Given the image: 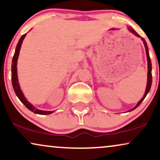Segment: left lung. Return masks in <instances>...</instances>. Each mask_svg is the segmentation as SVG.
<instances>
[{"mask_svg": "<svg viewBox=\"0 0 160 160\" xmlns=\"http://www.w3.org/2000/svg\"><path fill=\"white\" fill-rule=\"evenodd\" d=\"M128 30H130V31L132 32V34H134L135 36L138 37V38H141V40L143 41V44H144V47H145V49H146V58H147V62H148V73H147V84H146V91H145V93H144L143 95V97L141 98V100H140V101H138V102L136 104V106H135L134 108H132V109H130V110H129L128 111H132L135 109L136 108H138L140 106V104L141 103L142 101L145 99V98L146 97V95H147V94L148 93V92H149L150 89H151V87H152V62H151V59H150V57H149V54H148V46H147V43H146L145 39L143 38H142L141 36H139L138 34L136 32H135V30L133 29L132 28H128Z\"/></svg>", "mask_w": 160, "mask_h": 160, "instance_id": "left-lung-1", "label": "left lung"}]
</instances>
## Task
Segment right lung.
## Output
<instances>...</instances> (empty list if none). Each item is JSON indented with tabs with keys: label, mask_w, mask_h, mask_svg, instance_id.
Returning <instances> with one entry per match:
<instances>
[{
	"label": "right lung",
	"mask_w": 160,
	"mask_h": 160,
	"mask_svg": "<svg viewBox=\"0 0 160 160\" xmlns=\"http://www.w3.org/2000/svg\"><path fill=\"white\" fill-rule=\"evenodd\" d=\"M26 34H24L23 36L19 39L18 41V43H17L16 49H15V52L14 54V57H13L12 59V86L13 88H14V90L15 92V94L18 97L19 100L22 102V103L26 106V108L29 109L30 111L33 112L35 113H37V114H41V115H47V114H50V113H53L54 111H42L39 110V109H37L36 107H34L30 103V102L28 101V100L26 99L25 96H24L22 92L20 89V86H19V81H18V76H17V60H18L19 54V51H20L22 43V41L24 38H25Z\"/></svg>",
	"instance_id": "obj_1"
}]
</instances>
